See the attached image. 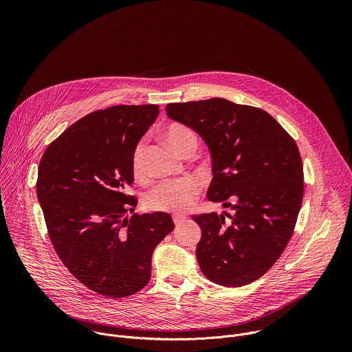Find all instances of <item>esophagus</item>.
Returning <instances> with one entry per match:
<instances>
[{
  "label": "esophagus",
  "instance_id": "1",
  "mask_svg": "<svg viewBox=\"0 0 352 352\" xmlns=\"http://www.w3.org/2000/svg\"><path fill=\"white\" fill-rule=\"evenodd\" d=\"M185 220H186V216H185V214H179V213H178V214H174V216H173V221H174L175 226H179V224L184 223Z\"/></svg>",
  "mask_w": 352,
  "mask_h": 352
}]
</instances>
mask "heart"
Returning <instances> with one entry per match:
<instances>
[{"label": "heart", "instance_id": "1", "mask_svg": "<svg viewBox=\"0 0 352 352\" xmlns=\"http://www.w3.org/2000/svg\"><path fill=\"white\" fill-rule=\"evenodd\" d=\"M166 138L179 153L188 140L195 139V135L186 126L174 124L166 129ZM131 168L136 178H142L146 174V143L143 140L133 148ZM199 190L200 184L195 177L167 179L150 189L146 193L144 202L148 209L157 212H185L193 205Z\"/></svg>", "mask_w": 352, "mask_h": 352}]
</instances>
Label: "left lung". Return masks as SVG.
Wrapping results in <instances>:
<instances>
[{"label": "left lung", "instance_id": "obj_1", "mask_svg": "<svg viewBox=\"0 0 352 352\" xmlns=\"http://www.w3.org/2000/svg\"><path fill=\"white\" fill-rule=\"evenodd\" d=\"M166 111L205 140L213 171L208 199L232 210L192 217L202 228L200 270L224 287L261 278L281 256L302 204L295 140L269 113L220 97L170 103Z\"/></svg>", "mask_w": 352, "mask_h": 352}]
</instances>
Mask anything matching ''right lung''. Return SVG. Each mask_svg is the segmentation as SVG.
Returning <instances> with one entry per match:
<instances>
[{"mask_svg": "<svg viewBox=\"0 0 352 352\" xmlns=\"http://www.w3.org/2000/svg\"><path fill=\"white\" fill-rule=\"evenodd\" d=\"M160 110L113 106L72 124L50 143L38 164L37 199L65 267L107 298L140 291L152 274L155 248L174 230L168 213L132 214L131 157Z\"/></svg>", "mask_w": 352, "mask_h": 352, "instance_id": "add662e5", "label": "right lung"}]
</instances>
